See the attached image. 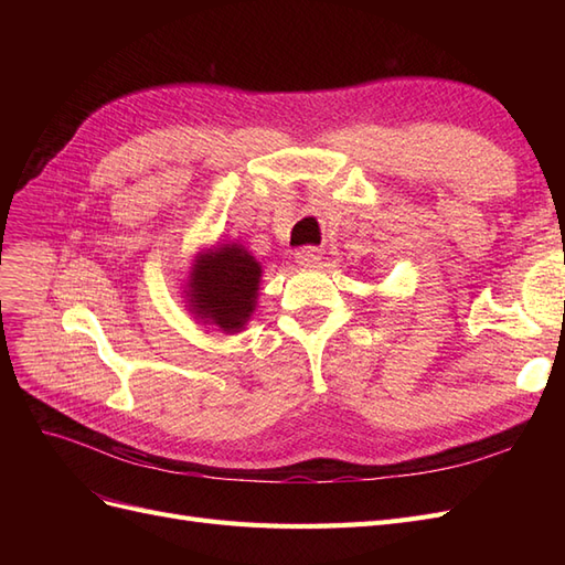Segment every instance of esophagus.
<instances>
[{
  "instance_id": "34e87169",
  "label": "esophagus",
  "mask_w": 565,
  "mask_h": 565,
  "mask_svg": "<svg viewBox=\"0 0 565 565\" xmlns=\"http://www.w3.org/2000/svg\"><path fill=\"white\" fill-rule=\"evenodd\" d=\"M295 259H297L299 266H316V264L322 259V254H320L318 247H301V249L297 252Z\"/></svg>"
}]
</instances>
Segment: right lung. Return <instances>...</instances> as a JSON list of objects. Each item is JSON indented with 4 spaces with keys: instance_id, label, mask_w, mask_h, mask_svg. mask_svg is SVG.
Wrapping results in <instances>:
<instances>
[{
    "instance_id": "right-lung-1",
    "label": "right lung",
    "mask_w": 565,
    "mask_h": 565,
    "mask_svg": "<svg viewBox=\"0 0 565 565\" xmlns=\"http://www.w3.org/2000/svg\"><path fill=\"white\" fill-rule=\"evenodd\" d=\"M262 262L241 243H216L195 254L183 280L185 309L221 332H243L259 299Z\"/></svg>"
}]
</instances>
